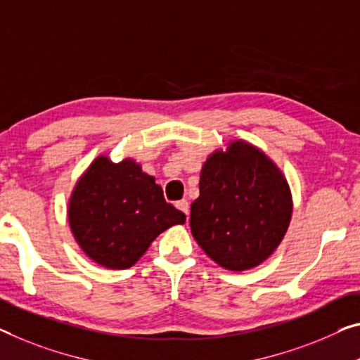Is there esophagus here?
<instances>
[{
  "mask_svg": "<svg viewBox=\"0 0 360 360\" xmlns=\"http://www.w3.org/2000/svg\"><path fill=\"white\" fill-rule=\"evenodd\" d=\"M175 206H176V209H180V211L184 212L186 215V219H188V214H190V204H188L186 199H181V201L176 202Z\"/></svg>",
  "mask_w": 360,
  "mask_h": 360,
  "instance_id": "esophagus-1",
  "label": "esophagus"
}]
</instances>
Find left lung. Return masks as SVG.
Masks as SVG:
<instances>
[{
  "mask_svg": "<svg viewBox=\"0 0 360 360\" xmlns=\"http://www.w3.org/2000/svg\"><path fill=\"white\" fill-rule=\"evenodd\" d=\"M292 196L286 176L262 149L231 140L209 154L191 204V235L231 272L261 265L288 231Z\"/></svg>",
  "mask_w": 360,
  "mask_h": 360,
  "instance_id": "8db88e82",
  "label": "left lung"
}]
</instances>
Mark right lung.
<instances>
[{"instance_id":"add662e5","label":"right lung","mask_w":360,"mask_h":360,"mask_svg":"<svg viewBox=\"0 0 360 360\" xmlns=\"http://www.w3.org/2000/svg\"><path fill=\"white\" fill-rule=\"evenodd\" d=\"M68 220L77 245L93 262L122 270L135 265L156 238L185 214L165 202L156 179L125 158L98 156L77 180L68 202Z\"/></svg>"}]
</instances>
